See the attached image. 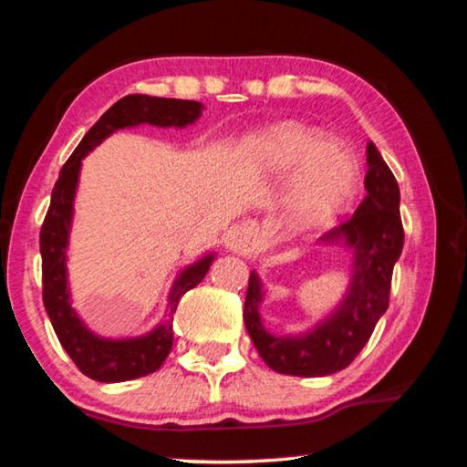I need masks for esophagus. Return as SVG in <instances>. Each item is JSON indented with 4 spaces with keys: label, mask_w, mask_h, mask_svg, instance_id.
Returning <instances> with one entry per match:
<instances>
[{
    "label": "esophagus",
    "mask_w": 467,
    "mask_h": 467,
    "mask_svg": "<svg viewBox=\"0 0 467 467\" xmlns=\"http://www.w3.org/2000/svg\"><path fill=\"white\" fill-rule=\"evenodd\" d=\"M226 247L234 253H247L253 247V233L247 226H234L224 236Z\"/></svg>",
    "instance_id": "34e87169"
}]
</instances>
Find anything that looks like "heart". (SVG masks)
Here are the masks:
<instances>
[{"mask_svg":"<svg viewBox=\"0 0 467 467\" xmlns=\"http://www.w3.org/2000/svg\"><path fill=\"white\" fill-rule=\"evenodd\" d=\"M262 150L274 172H295L286 193V210L296 224H315L329 218L357 187V158L315 128L280 125L265 133Z\"/></svg>","mask_w":467,"mask_h":467,"instance_id":"obj_1","label":"heart"}]
</instances>
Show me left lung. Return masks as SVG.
Instances as JSON below:
<instances>
[{"label":"left lung","mask_w":467,"mask_h":467,"mask_svg":"<svg viewBox=\"0 0 467 467\" xmlns=\"http://www.w3.org/2000/svg\"><path fill=\"white\" fill-rule=\"evenodd\" d=\"M367 197L350 218L323 239L339 241L352 251V284L334 315L309 334L280 337L265 331L257 306L264 292L259 275L251 272L243 319L259 357L275 373L326 377L346 368L358 357L389 306L393 265L404 247L400 216V187L373 141L367 146Z\"/></svg>","instance_id":"1"}]
</instances>
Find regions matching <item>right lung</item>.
<instances>
[{"instance_id": "right-lung-1", "label": "right lung", "mask_w": 467, "mask_h": 467, "mask_svg": "<svg viewBox=\"0 0 467 467\" xmlns=\"http://www.w3.org/2000/svg\"><path fill=\"white\" fill-rule=\"evenodd\" d=\"M202 115V105L195 100L158 99L146 94H128L117 100L82 138L74 154L67 158L53 187L51 205L41 228L43 257V303L51 326L63 350L86 377L100 383H119L154 373L167 360L172 348V315L181 296L195 288L208 274L214 255H208L189 265L175 280L169 296V319L162 321L148 336L131 339H105L86 329L69 305L66 249L74 214V195L80 175L82 158L97 148L110 133L140 123L158 128H185Z\"/></svg>"}]
</instances>
